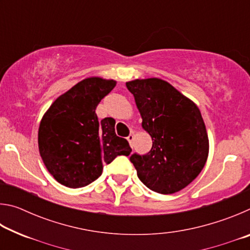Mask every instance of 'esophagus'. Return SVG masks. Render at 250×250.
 Instances as JSON below:
<instances>
[{"instance_id": "obj_1", "label": "esophagus", "mask_w": 250, "mask_h": 250, "mask_svg": "<svg viewBox=\"0 0 250 250\" xmlns=\"http://www.w3.org/2000/svg\"><path fill=\"white\" fill-rule=\"evenodd\" d=\"M133 139H134V134L133 133H130L129 135H128V138H126V140L129 141V143H130V146H131V143H132V141H133Z\"/></svg>"}]
</instances>
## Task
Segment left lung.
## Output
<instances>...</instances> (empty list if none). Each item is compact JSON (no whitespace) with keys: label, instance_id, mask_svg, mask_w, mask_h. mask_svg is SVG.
I'll return each instance as SVG.
<instances>
[{"label":"left lung","instance_id":"1","mask_svg":"<svg viewBox=\"0 0 250 250\" xmlns=\"http://www.w3.org/2000/svg\"><path fill=\"white\" fill-rule=\"evenodd\" d=\"M152 138L145 155L130 161L138 177L152 191L173 194L196 179L208 156L209 142L200 109L191 99L160 78L125 83Z\"/></svg>","mask_w":250,"mask_h":250}]
</instances>
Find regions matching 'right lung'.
Wrapping results in <instances>:
<instances>
[{
    "mask_svg": "<svg viewBox=\"0 0 250 250\" xmlns=\"http://www.w3.org/2000/svg\"><path fill=\"white\" fill-rule=\"evenodd\" d=\"M116 83L100 77L83 79L59 96L42 118L40 154L62 185L83 188L101 175L104 163L132 151L128 141L116 134L112 118L98 121L96 115L97 105Z\"/></svg>",
    "mask_w": 250,
    "mask_h": 250,
    "instance_id": "1",
    "label": "right lung"
}]
</instances>
